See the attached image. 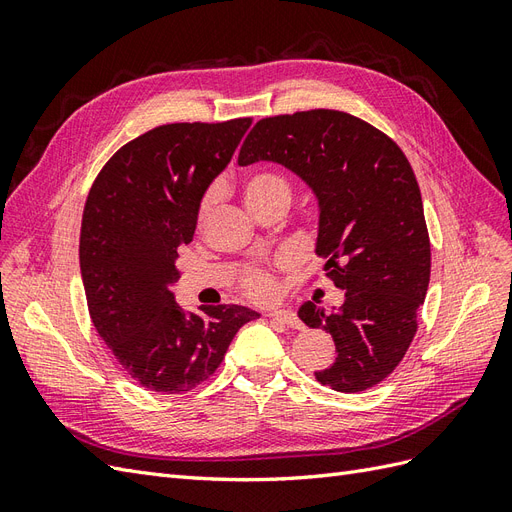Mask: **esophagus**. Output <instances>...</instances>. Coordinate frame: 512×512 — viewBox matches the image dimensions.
<instances>
[{
  "mask_svg": "<svg viewBox=\"0 0 512 512\" xmlns=\"http://www.w3.org/2000/svg\"><path fill=\"white\" fill-rule=\"evenodd\" d=\"M269 318L275 322L286 324V327H290V329H301V320L297 318V314L290 312V309H275V312L269 314Z\"/></svg>",
  "mask_w": 512,
  "mask_h": 512,
  "instance_id": "esophagus-1",
  "label": "esophagus"
}]
</instances>
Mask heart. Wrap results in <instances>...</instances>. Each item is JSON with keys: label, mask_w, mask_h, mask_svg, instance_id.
<instances>
[{"label": "heart", "mask_w": 512, "mask_h": 512, "mask_svg": "<svg viewBox=\"0 0 512 512\" xmlns=\"http://www.w3.org/2000/svg\"><path fill=\"white\" fill-rule=\"evenodd\" d=\"M243 194H245L247 205H250L254 211H260V209L271 207L275 203L288 205L292 198V185L284 175L275 173V170H256V173L247 175V179L243 183ZM215 203H218V188L211 185V188L203 194V198H200V203H198V209H196L198 224H205L209 220ZM241 288L247 297H252L256 301L273 299L277 290H280L273 273L262 269V267L245 269L241 275Z\"/></svg>", "instance_id": "b5f03b06"}]
</instances>
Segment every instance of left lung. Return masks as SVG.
<instances>
[{
  "label": "left lung",
  "instance_id": "1",
  "mask_svg": "<svg viewBox=\"0 0 512 512\" xmlns=\"http://www.w3.org/2000/svg\"><path fill=\"white\" fill-rule=\"evenodd\" d=\"M258 160L290 168L314 190L316 254L346 292L333 314L312 301L299 309L307 327L331 333L337 348L316 380L339 393L367 391L404 359L429 286L431 243L414 170L391 136L331 108L260 119L239 164Z\"/></svg>",
  "mask_w": 512,
  "mask_h": 512
}]
</instances>
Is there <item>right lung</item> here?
I'll use <instances>...</instances> for the list:
<instances>
[{
	"mask_svg": "<svg viewBox=\"0 0 512 512\" xmlns=\"http://www.w3.org/2000/svg\"><path fill=\"white\" fill-rule=\"evenodd\" d=\"M250 126L252 117H239L153 128L117 149L87 194L79 258L89 316L147 391L179 395L207 382L232 337L258 318L241 305L188 314L170 292L200 198Z\"/></svg>",
	"mask_w": 512,
	"mask_h": 512,
	"instance_id": "1",
	"label": "right lung"
}]
</instances>
